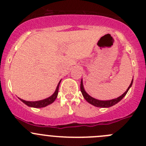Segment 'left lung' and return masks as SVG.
Returning a JSON list of instances; mask_svg holds the SVG:
<instances>
[{
	"label": "left lung",
	"instance_id": "left-lung-1",
	"mask_svg": "<svg viewBox=\"0 0 146 146\" xmlns=\"http://www.w3.org/2000/svg\"><path fill=\"white\" fill-rule=\"evenodd\" d=\"M132 84H133V79L131 81V83L130 84V86H128V88L127 89V90L124 92L123 94L120 96L119 97L116 98V99H112V100H109V101H100V100H98V99H94V98L92 97V96H89L87 93L84 91V86H83V82H82V79L81 81V84H80V89H81V92H82V95H83L84 98L89 102V104H91L94 105L95 106H97V107H102V108H109L111 107V106H113V105L116 104L117 103H119L121 100L124 97V96L126 95L127 92L129 90L130 87L132 86Z\"/></svg>",
	"mask_w": 146,
	"mask_h": 146
}]
</instances>
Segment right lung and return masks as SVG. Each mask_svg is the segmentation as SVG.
I'll return each mask as SVG.
<instances>
[{"instance_id":"obj_1","label":"right lung","mask_w":146,"mask_h":146,"mask_svg":"<svg viewBox=\"0 0 146 146\" xmlns=\"http://www.w3.org/2000/svg\"><path fill=\"white\" fill-rule=\"evenodd\" d=\"M61 82V81H60ZM60 82H59L58 85L57 86V89H56L54 93L50 97L47 98V99H44V100L41 101H37V102H27V101H25L23 99H21V101H22L24 104H25L27 106H30V107H34V108H42L44 107V106H47V105L53 103L54 102V100L56 99V98L57 97V94H58V90H59V86H60Z\"/></svg>"}]
</instances>
